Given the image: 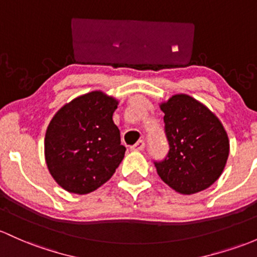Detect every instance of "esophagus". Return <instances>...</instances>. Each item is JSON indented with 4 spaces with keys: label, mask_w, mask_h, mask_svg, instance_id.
Instances as JSON below:
<instances>
[{
    "label": "esophagus",
    "mask_w": 257,
    "mask_h": 257,
    "mask_svg": "<svg viewBox=\"0 0 257 257\" xmlns=\"http://www.w3.org/2000/svg\"><path fill=\"white\" fill-rule=\"evenodd\" d=\"M143 148H145V141L143 140L137 141L136 145L131 146V151H142Z\"/></svg>",
    "instance_id": "34e87169"
}]
</instances>
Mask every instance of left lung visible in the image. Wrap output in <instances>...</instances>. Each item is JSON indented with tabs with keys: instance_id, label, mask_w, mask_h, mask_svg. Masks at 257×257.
Wrapping results in <instances>:
<instances>
[{
	"instance_id": "obj_1",
	"label": "left lung",
	"mask_w": 257,
	"mask_h": 257,
	"mask_svg": "<svg viewBox=\"0 0 257 257\" xmlns=\"http://www.w3.org/2000/svg\"><path fill=\"white\" fill-rule=\"evenodd\" d=\"M170 150L154 162L168 186L192 195L211 186L224 170L229 139L222 122L206 105L187 94H175L161 104Z\"/></svg>"
}]
</instances>
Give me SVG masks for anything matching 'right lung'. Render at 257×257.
<instances>
[{
    "instance_id": "right-lung-1",
    "label": "right lung",
    "mask_w": 257,
    "mask_h": 257,
    "mask_svg": "<svg viewBox=\"0 0 257 257\" xmlns=\"http://www.w3.org/2000/svg\"><path fill=\"white\" fill-rule=\"evenodd\" d=\"M118 101L101 90L77 96L55 114L45 135V161L66 191L85 195L112 176L125 156L112 121Z\"/></svg>"
}]
</instances>
